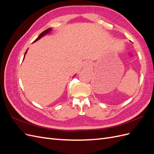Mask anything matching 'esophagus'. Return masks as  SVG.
Instances as JSON below:
<instances>
[{
	"instance_id": "1",
	"label": "esophagus",
	"mask_w": 154,
	"mask_h": 154,
	"mask_svg": "<svg viewBox=\"0 0 154 154\" xmlns=\"http://www.w3.org/2000/svg\"><path fill=\"white\" fill-rule=\"evenodd\" d=\"M84 65H85V66H87V67H88V66H89V63H88V62H85V63H84Z\"/></svg>"
}]
</instances>
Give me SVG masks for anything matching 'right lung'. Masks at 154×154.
Listing matches in <instances>:
<instances>
[{
    "label": "right lung",
    "mask_w": 154,
    "mask_h": 154,
    "mask_svg": "<svg viewBox=\"0 0 154 154\" xmlns=\"http://www.w3.org/2000/svg\"><path fill=\"white\" fill-rule=\"evenodd\" d=\"M51 31H52V28H49V29H46L45 31H43L42 32L41 34H40V35L37 37V38L33 42H36V41H38V40H40L42 37H43L44 35H47V34H49V33H51ZM27 51H26V53H25V54H24V58H25V55H26V54L27 53ZM24 59H23V60H24Z\"/></svg>",
    "instance_id": "1"
}]
</instances>
